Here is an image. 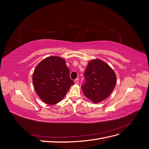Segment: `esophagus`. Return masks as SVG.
<instances>
[{
    "label": "esophagus",
    "mask_w": 149,
    "mask_h": 149,
    "mask_svg": "<svg viewBox=\"0 0 149 149\" xmlns=\"http://www.w3.org/2000/svg\"><path fill=\"white\" fill-rule=\"evenodd\" d=\"M78 82H79V79H78V78L74 79V83H75V84H78Z\"/></svg>",
    "instance_id": "esophagus-1"
}]
</instances>
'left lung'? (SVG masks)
<instances>
[{"label":"left lung","instance_id":"8db88e82","mask_svg":"<svg viewBox=\"0 0 149 149\" xmlns=\"http://www.w3.org/2000/svg\"><path fill=\"white\" fill-rule=\"evenodd\" d=\"M84 76L86 81L81 86L83 92L93 103H100L106 100L116 84L115 72L100 59L88 62Z\"/></svg>","mask_w":149,"mask_h":149}]
</instances>
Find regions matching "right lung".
Here are the masks:
<instances>
[{"label": "right lung", "mask_w": 149, "mask_h": 149, "mask_svg": "<svg viewBox=\"0 0 149 149\" xmlns=\"http://www.w3.org/2000/svg\"><path fill=\"white\" fill-rule=\"evenodd\" d=\"M32 81L38 97L49 105L62 101L74 84L65 60L56 56L47 57L39 63L34 70Z\"/></svg>", "instance_id": "add662e5"}]
</instances>
